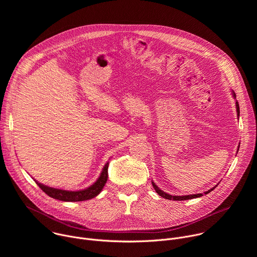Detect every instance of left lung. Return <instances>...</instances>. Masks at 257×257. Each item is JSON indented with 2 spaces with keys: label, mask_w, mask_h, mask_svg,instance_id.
<instances>
[{
  "label": "left lung",
  "mask_w": 257,
  "mask_h": 257,
  "mask_svg": "<svg viewBox=\"0 0 257 257\" xmlns=\"http://www.w3.org/2000/svg\"><path fill=\"white\" fill-rule=\"evenodd\" d=\"M233 96L236 98V94H235V92L233 91ZM236 108H237V115H238V117L240 116V107H239V103H238V101H236ZM239 146H240V144H239ZM238 151H239V149H238ZM153 186H154V188H155V190H156V192L160 195V196H162L163 198H166V199H169V200H187V199H192V198H197V197H201V196H203V193H198V194H191V195H183V196H175V195H171V194H168V193H166V192H164L163 190H161L155 183L153 182ZM217 185H215L213 188H215ZM213 188H211L210 190H208V191H206V192H204V194H207V193H209L210 191H212L213 190Z\"/></svg>",
  "instance_id": "left-lung-1"
}]
</instances>
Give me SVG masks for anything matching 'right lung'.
<instances>
[{"label":"right lung","mask_w":257,"mask_h":257,"mask_svg":"<svg viewBox=\"0 0 257 257\" xmlns=\"http://www.w3.org/2000/svg\"><path fill=\"white\" fill-rule=\"evenodd\" d=\"M107 168H108V163L104 165L101 171V174L96 180V182H94L90 187L83 190H79V191H68V190L56 189V188H52L44 184H41V183L36 181L35 182L46 194H48L50 197H53L55 199H59L62 201H71V202L84 201V200L91 199L100 193L107 180Z\"/></svg>","instance_id":"add662e5"}]
</instances>
